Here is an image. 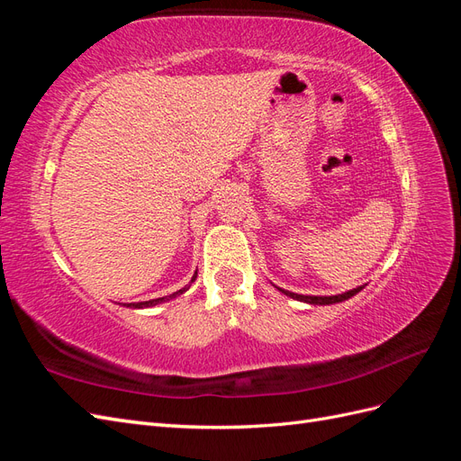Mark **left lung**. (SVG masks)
Returning <instances> with one entry per match:
<instances>
[{
    "mask_svg": "<svg viewBox=\"0 0 461 461\" xmlns=\"http://www.w3.org/2000/svg\"><path fill=\"white\" fill-rule=\"evenodd\" d=\"M276 290H281L285 296L292 298V300H298V302H305V303H312V305H330V303H339V302H344V300H350L352 296H356L357 292H361L366 288L364 286H357V288H352L348 292H342V294H337V296H303V294H296V292H290V290H285V288H278L275 286Z\"/></svg>",
    "mask_w": 461,
    "mask_h": 461,
    "instance_id": "8db88e82",
    "label": "left lung"
}]
</instances>
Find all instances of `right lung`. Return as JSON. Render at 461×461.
Here are the masks:
<instances>
[{
    "mask_svg": "<svg viewBox=\"0 0 461 461\" xmlns=\"http://www.w3.org/2000/svg\"><path fill=\"white\" fill-rule=\"evenodd\" d=\"M196 276H198V271L194 273V276H192V281L185 286V288H180V290H176V292H173V294H169V296H163V298H156V300H148V302H132V303H122L124 308H132V310H142V308H153V305H158V303H163V302H169V300H173V298H176V296H180V294H185V292L190 288V285L196 281Z\"/></svg>",
    "mask_w": 461,
    "mask_h": 461,
    "instance_id": "1",
    "label": "right lung"
}]
</instances>
